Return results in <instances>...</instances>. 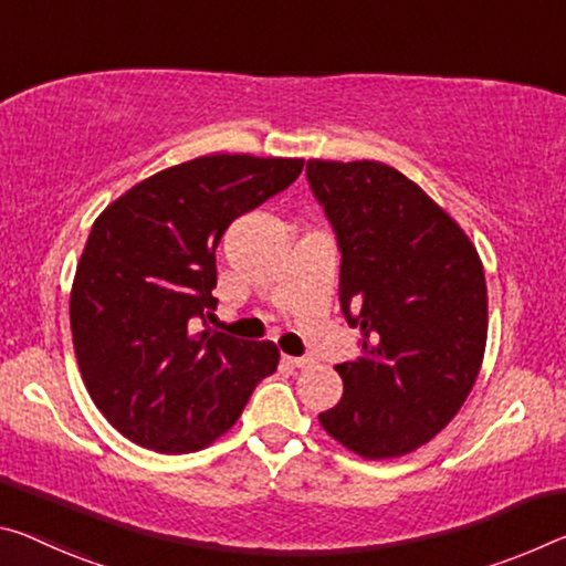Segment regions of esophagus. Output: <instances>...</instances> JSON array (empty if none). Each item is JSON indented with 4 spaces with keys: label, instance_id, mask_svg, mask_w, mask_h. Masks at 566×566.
<instances>
[{
    "label": "esophagus",
    "instance_id": "esophagus-1",
    "mask_svg": "<svg viewBox=\"0 0 566 566\" xmlns=\"http://www.w3.org/2000/svg\"><path fill=\"white\" fill-rule=\"evenodd\" d=\"M284 360L290 363L292 367H300V370H304V367H310L312 363H315V360H312V357H292V355H286Z\"/></svg>",
    "mask_w": 566,
    "mask_h": 566
}]
</instances>
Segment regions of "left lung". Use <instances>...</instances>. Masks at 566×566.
<instances>
[{"instance_id":"1","label":"left lung","mask_w":566,"mask_h":566,"mask_svg":"<svg viewBox=\"0 0 566 566\" xmlns=\"http://www.w3.org/2000/svg\"><path fill=\"white\" fill-rule=\"evenodd\" d=\"M307 178L337 231L343 310L365 353L335 367L345 390L319 426L360 459H400L451 423L479 378L483 262L461 223L398 168L312 158Z\"/></svg>"}]
</instances>
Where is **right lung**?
<instances>
[{
  "mask_svg": "<svg viewBox=\"0 0 566 566\" xmlns=\"http://www.w3.org/2000/svg\"><path fill=\"white\" fill-rule=\"evenodd\" d=\"M302 168L304 158L201 156L143 178L95 219L70 290V329L90 398L128 441L201 451L276 370L274 343L196 322L217 310L223 231Z\"/></svg>",
  "mask_w": 566,
  "mask_h": 566,
  "instance_id": "add662e5",
  "label": "right lung"
}]
</instances>
